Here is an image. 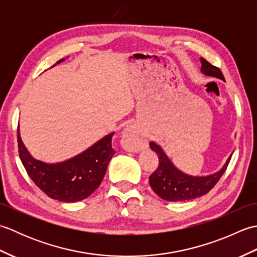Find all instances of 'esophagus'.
I'll return each mask as SVG.
<instances>
[{
	"mask_svg": "<svg viewBox=\"0 0 257 257\" xmlns=\"http://www.w3.org/2000/svg\"><path fill=\"white\" fill-rule=\"evenodd\" d=\"M122 139L127 143L128 149L130 151H139L143 147V139H141L140 132L135 125H129L123 130Z\"/></svg>",
	"mask_w": 257,
	"mask_h": 257,
	"instance_id": "esophagus-1",
	"label": "esophagus"
}]
</instances>
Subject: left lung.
I'll return each instance as SVG.
<instances>
[{"mask_svg": "<svg viewBox=\"0 0 257 257\" xmlns=\"http://www.w3.org/2000/svg\"><path fill=\"white\" fill-rule=\"evenodd\" d=\"M200 61L202 64L201 72L204 75L224 80L220 68L213 66L204 58H201ZM150 148L159 156V166L149 177L150 187L161 199L171 202L192 200L206 194L225 172L232 157L228 158L220 171L205 177H193L174 167L159 145L151 141Z\"/></svg>", "mask_w": 257, "mask_h": 257, "instance_id": "left-lung-1", "label": "left lung"}]
</instances>
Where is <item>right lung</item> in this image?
<instances>
[{
    "instance_id": "add662e5",
    "label": "right lung",
    "mask_w": 257,
    "mask_h": 257,
    "mask_svg": "<svg viewBox=\"0 0 257 257\" xmlns=\"http://www.w3.org/2000/svg\"><path fill=\"white\" fill-rule=\"evenodd\" d=\"M65 58L56 64L62 63ZM114 133L101 138L88 149L58 163H46L33 158L21 139L18 128L19 155L25 170L43 192L62 202L81 201L99 187L108 163L114 155L111 139Z\"/></svg>"
}]
</instances>
